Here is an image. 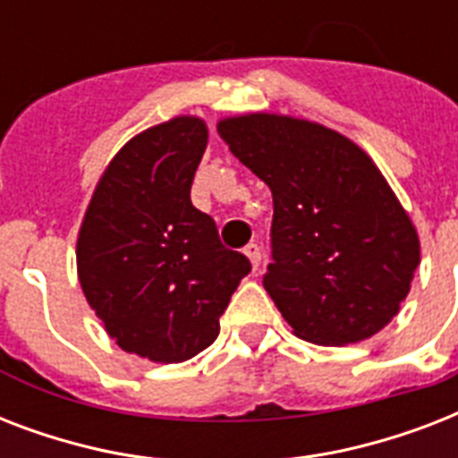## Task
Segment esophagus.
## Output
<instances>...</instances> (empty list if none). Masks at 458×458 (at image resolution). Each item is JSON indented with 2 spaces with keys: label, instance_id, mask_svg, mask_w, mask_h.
I'll return each instance as SVG.
<instances>
[{
  "label": "esophagus",
  "instance_id": "1",
  "mask_svg": "<svg viewBox=\"0 0 458 458\" xmlns=\"http://www.w3.org/2000/svg\"><path fill=\"white\" fill-rule=\"evenodd\" d=\"M244 254H247V259L251 261V268L257 271L259 264H261V250H259V244H247V247H244Z\"/></svg>",
  "mask_w": 458,
  "mask_h": 458
}]
</instances>
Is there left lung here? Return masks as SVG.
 <instances>
[{
	"label": "left lung",
	"instance_id": "obj_1",
	"mask_svg": "<svg viewBox=\"0 0 458 458\" xmlns=\"http://www.w3.org/2000/svg\"><path fill=\"white\" fill-rule=\"evenodd\" d=\"M218 135L273 192L264 276L297 337L342 347L380 333L420 264L419 233L361 147L304 118L247 114Z\"/></svg>",
	"mask_w": 458,
	"mask_h": 458
}]
</instances>
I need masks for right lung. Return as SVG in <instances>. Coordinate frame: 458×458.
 <instances>
[{"label":"right lung","instance_id":"right-lung-1","mask_svg":"<svg viewBox=\"0 0 458 458\" xmlns=\"http://www.w3.org/2000/svg\"><path fill=\"white\" fill-rule=\"evenodd\" d=\"M207 123L175 116L111 158L78 233V278L104 330L123 352L157 363L192 359L218 337L250 259L225 250L190 187Z\"/></svg>","mask_w":458,"mask_h":458}]
</instances>
